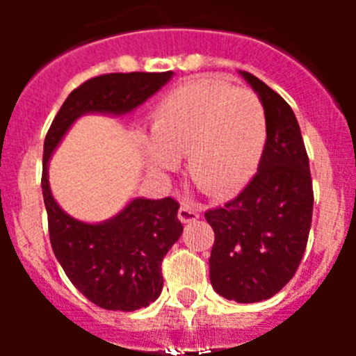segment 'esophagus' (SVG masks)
I'll return each mask as SVG.
<instances>
[{"instance_id": "34e87169", "label": "esophagus", "mask_w": 356, "mask_h": 356, "mask_svg": "<svg viewBox=\"0 0 356 356\" xmlns=\"http://www.w3.org/2000/svg\"><path fill=\"white\" fill-rule=\"evenodd\" d=\"M197 217H200V212L196 210V207L193 203H188V201H184L180 205V210H178V219L181 222H193L196 221Z\"/></svg>"}]
</instances>
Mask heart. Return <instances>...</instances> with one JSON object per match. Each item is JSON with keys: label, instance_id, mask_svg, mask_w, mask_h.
I'll use <instances>...</instances> for the list:
<instances>
[{"label": "heart", "instance_id": "obj_1", "mask_svg": "<svg viewBox=\"0 0 356 356\" xmlns=\"http://www.w3.org/2000/svg\"><path fill=\"white\" fill-rule=\"evenodd\" d=\"M153 140L144 146L151 169L171 172L188 155V175L209 196L225 200L246 187L267 140L264 105L250 90L216 78L176 87L151 112Z\"/></svg>", "mask_w": 356, "mask_h": 356}]
</instances>
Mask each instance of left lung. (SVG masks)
<instances>
[{
	"mask_svg": "<svg viewBox=\"0 0 356 356\" xmlns=\"http://www.w3.org/2000/svg\"><path fill=\"white\" fill-rule=\"evenodd\" d=\"M259 94L267 140L259 172L225 207L205 212L213 229L210 284L226 300H269L296 275L312 225L308 155L294 112L278 92L242 72Z\"/></svg>",
	"mask_w": 356,
	"mask_h": 356,
	"instance_id": "8db88e82",
	"label": "left lung"
}]
</instances>
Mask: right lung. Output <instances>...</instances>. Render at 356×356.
Returning <instances> with one entry per match:
<instances>
[{
  "mask_svg": "<svg viewBox=\"0 0 356 356\" xmlns=\"http://www.w3.org/2000/svg\"><path fill=\"white\" fill-rule=\"evenodd\" d=\"M171 76L172 71L110 72L90 78L69 94L44 139L40 185L53 253L71 284L106 310L134 312L159 298L163 287L162 260L184 232L178 221L180 203L172 197H137L108 221L81 222L53 200L48 160L80 115L127 114L162 89Z\"/></svg>",
  "mask_w": 356,
  "mask_h": 356,
  "instance_id": "obj_1",
  "label": "right lung"
}]
</instances>
